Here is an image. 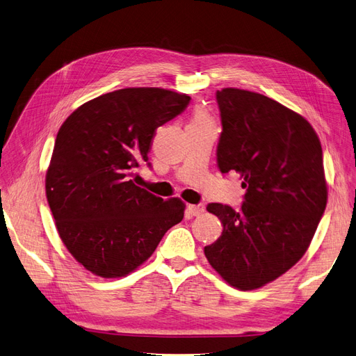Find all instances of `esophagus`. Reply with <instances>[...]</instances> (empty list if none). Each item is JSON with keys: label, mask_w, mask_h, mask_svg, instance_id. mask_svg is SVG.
Listing matches in <instances>:
<instances>
[{"label": "esophagus", "mask_w": 356, "mask_h": 356, "mask_svg": "<svg viewBox=\"0 0 356 356\" xmlns=\"http://www.w3.org/2000/svg\"><path fill=\"white\" fill-rule=\"evenodd\" d=\"M188 209H189V212H191L192 215L199 216L200 213H202V212L205 211V207H204L202 204H199V205H189V207H188Z\"/></svg>", "instance_id": "obj_1"}]
</instances>
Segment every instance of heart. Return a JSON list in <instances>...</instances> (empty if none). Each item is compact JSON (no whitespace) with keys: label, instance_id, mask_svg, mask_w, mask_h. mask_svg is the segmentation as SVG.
<instances>
[{"label":"heart","instance_id":"obj_1","mask_svg":"<svg viewBox=\"0 0 356 356\" xmlns=\"http://www.w3.org/2000/svg\"><path fill=\"white\" fill-rule=\"evenodd\" d=\"M204 122H209V119L204 113H200V112L195 113L192 123H204Z\"/></svg>","mask_w":356,"mask_h":356}]
</instances>
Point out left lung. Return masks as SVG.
I'll return each instance as SVG.
<instances>
[{
  "label": "left lung",
  "instance_id": "left-lung-1",
  "mask_svg": "<svg viewBox=\"0 0 356 356\" xmlns=\"http://www.w3.org/2000/svg\"><path fill=\"white\" fill-rule=\"evenodd\" d=\"M222 132L221 173L236 172L245 189L238 211L209 204L222 234L204 252L222 280L241 291L264 286L304 256L327 204L323 151L301 115L264 95L216 91Z\"/></svg>",
  "mask_w": 356,
  "mask_h": 356
}]
</instances>
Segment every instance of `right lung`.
Here are the masks:
<instances>
[{
  "instance_id": "obj_1",
  "label": "right lung",
  "mask_w": 356,
  "mask_h": 356,
  "mask_svg": "<svg viewBox=\"0 0 356 356\" xmlns=\"http://www.w3.org/2000/svg\"><path fill=\"white\" fill-rule=\"evenodd\" d=\"M189 102L165 88H122L81 104L59 128L46 197L60 240L91 273L129 275L183 220L186 207L179 197L164 200L132 176L148 161L156 129Z\"/></svg>"
}]
</instances>
